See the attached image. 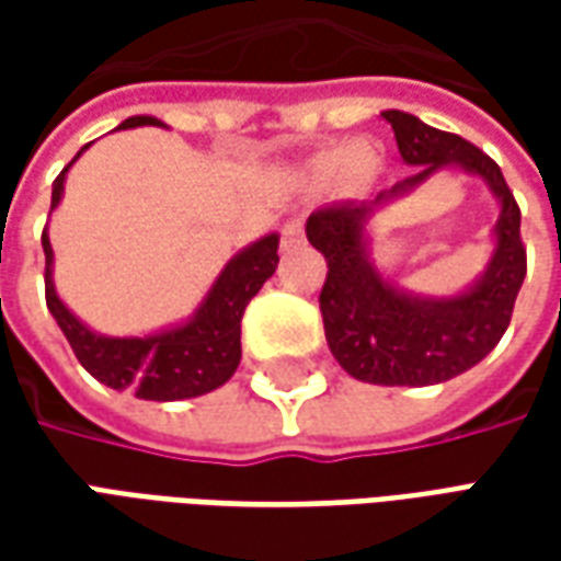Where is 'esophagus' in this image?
Listing matches in <instances>:
<instances>
[{
	"mask_svg": "<svg viewBox=\"0 0 561 561\" xmlns=\"http://www.w3.org/2000/svg\"><path fill=\"white\" fill-rule=\"evenodd\" d=\"M306 240L304 233V219H288L282 225V245L291 249V245H300Z\"/></svg>",
	"mask_w": 561,
	"mask_h": 561,
	"instance_id": "34e87169",
	"label": "esophagus"
}]
</instances>
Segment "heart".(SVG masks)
<instances>
[{
    "label": "heart",
    "instance_id": "1",
    "mask_svg": "<svg viewBox=\"0 0 561 561\" xmlns=\"http://www.w3.org/2000/svg\"><path fill=\"white\" fill-rule=\"evenodd\" d=\"M373 171H376V159H373L366 149L357 147L333 149V152H324V156L316 161L318 176H336V173H345L354 183H364L366 176H373Z\"/></svg>",
    "mask_w": 561,
    "mask_h": 561
}]
</instances>
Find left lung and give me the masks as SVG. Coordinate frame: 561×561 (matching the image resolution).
<instances>
[{"mask_svg": "<svg viewBox=\"0 0 561 561\" xmlns=\"http://www.w3.org/2000/svg\"><path fill=\"white\" fill-rule=\"evenodd\" d=\"M400 156L417 164L373 204H328L306 221V237L328 261L318 294L324 336L333 357L357 381L388 388H423L466 373L493 352L511 324L514 300L526 276V245L519 237V207L505 176L483 149L459 135L421 123L402 111H385ZM445 163L478 172L503 204L496 222V252L484 279L450 301H423L397 293L365 261L363 225L371 207L408 191Z\"/></svg>", "mask_w": 561, "mask_h": 561, "instance_id": "obj_1", "label": "left lung"}]
</instances>
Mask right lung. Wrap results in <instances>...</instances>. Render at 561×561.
Returning <instances> with one entry per match:
<instances>
[{"label":"right lung","instance_id":"obj_1","mask_svg":"<svg viewBox=\"0 0 561 561\" xmlns=\"http://www.w3.org/2000/svg\"><path fill=\"white\" fill-rule=\"evenodd\" d=\"M138 126H161V123L156 116H131L119 128ZM68 168L71 164H66L56 176L50 209L62 197ZM42 245L47 309L54 312L56 324L66 333L80 366L107 388H131L140 400L156 402L192 400V397L221 388L233 376V369L240 366V321H243L245 306L279 264V255H276L279 237L270 233L228 261V267L221 270L216 285L209 288L207 300L201 304L197 316L188 324L164 330L156 336H144V340H116V336L92 333L68 312L66 304L56 297L54 279H50L54 249L47 240V228L42 233Z\"/></svg>","mask_w":561,"mask_h":561}]
</instances>
